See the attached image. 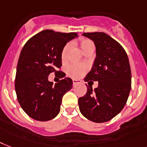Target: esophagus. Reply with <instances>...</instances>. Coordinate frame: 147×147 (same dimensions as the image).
Returning a JSON list of instances; mask_svg holds the SVG:
<instances>
[{"mask_svg": "<svg viewBox=\"0 0 147 147\" xmlns=\"http://www.w3.org/2000/svg\"><path fill=\"white\" fill-rule=\"evenodd\" d=\"M72 83H73V85H76V84L81 83V82H80V80L73 79V80H72Z\"/></svg>", "mask_w": 147, "mask_h": 147, "instance_id": "esophagus-1", "label": "esophagus"}]
</instances>
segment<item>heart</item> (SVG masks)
<instances>
[{
  "label": "heart",
  "instance_id": "obj_1",
  "mask_svg": "<svg viewBox=\"0 0 147 147\" xmlns=\"http://www.w3.org/2000/svg\"><path fill=\"white\" fill-rule=\"evenodd\" d=\"M80 47H81L82 51L84 52L87 49L94 47V45H93V43L90 40H88V39H84L80 43ZM69 48L70 45H66L64 47V48H63V51H62V59L63 60L66 59L68 52L69 51ZM87 70H88V66L85 64H82V63H72L70 65H69L67 71L68 74L71 77L78 78H80L81 76H83L87 71Z\"/></svg>",
  "mask_w": 147,
  "mask_h": 147
}]
</instances>
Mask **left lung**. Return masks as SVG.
I'll return each mask as SVG.
<instances>
[{"label":"left lung","instance_id":"left-lung-1","mask_svg":"<svg viewBox=\"0 0 147 147\" xmlns=\"http://www.w3.org/2000/svg\"><path fill=\"white\" fill-rule=\"evenodd\" d=\"M82 35L96 47L94 65L84 81L98 82V87L89 85L87 94L78 99L80 112L94 122H106L116 116L127 100L131 88L129 60L121 45L104 32Z\"/></svg>","mask_w":147,"mask_h":147}]
</instances>
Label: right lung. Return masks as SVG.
<instances>
[{"label": "right lung", "instance_id": "add662e5", "mask_svg": "<svg viewBox=\"0 0 147 147\" xmlns=\"http://www.w3.org/2000/svg\"><path fill=\"white\" fill-rule=\"evenodd\" d=\"M77 37L74 32L47 29L32 37L22 47L16 68L15 90L22 109L33 119L49 121L59 114L63 96L72 88V80L64 78L53 85L48 76L51 72H62L57 71L62 65V51Z\"/></svg>", "mask_w": 147, "mask_h": 147}]
</instances>
